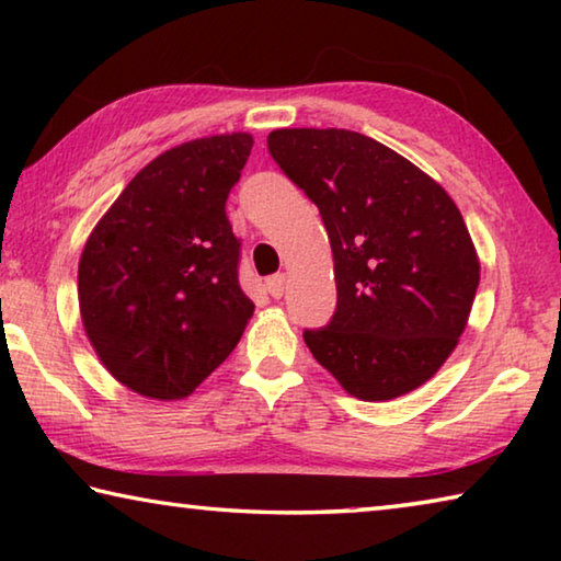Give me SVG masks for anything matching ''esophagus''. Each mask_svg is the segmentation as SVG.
I'll return each mask as SVG.
<instances>
[{
  "mask_svg": "<svg viewBox=\"0 0 561 561\" xmlns=\"http://www.w3.org/2000/svg\"><path fill=\"white\" fill-rule=\"evenodd\" d=\"M267 291L272 294L274 299H279L284 294V274H272V277L267 279Z\"/></svg>",
  "mask_w": 561,
  "mask_h": 561,
  "instance_id": "34e87169",
  "label": "esophagus"
}]
</instances>
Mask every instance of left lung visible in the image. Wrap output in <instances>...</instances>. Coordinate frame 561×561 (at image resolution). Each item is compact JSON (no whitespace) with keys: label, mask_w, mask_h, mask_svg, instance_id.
Returning <instances> with one entry per match:
<instances>
[{"label":"left lung","mask_w":561,"mask_h":561,"mask_svg":"<svg viewBox=\"0 0 561 561\" xmlns=\"http://www.w3.org/2000/svg\"><path fill=\"white\" fill-rule=\"evenodd\" d=\"M267 148L319 207L336 311L304 341L346 393L393 401L438 374L468 327L480 260L453 197L378 140L279 128Z\"/></svg>","instance_id":"8db88e82"}]
</instances>
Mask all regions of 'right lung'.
I'll list each match as a JSON object with an SVG mask.
<instances>
[{
	"label": "right lung",
	"instance_id": "1",
	"mask_svg": "<svg viewBox=\"0 0 561 561\" xmlns=\"http://www.w3.org/2000/svg\"><path fill=\"white\" fill-rule=\"evenodd\" d=\"M250 133L197 138L130 180L89 234L79 309L118 383L153 401L187 398L232 354L254 304L240 289V240L225 203Z\"/></svg>",
	"mask_w": 561,
	"mask_h": 561
}]
</instances>
